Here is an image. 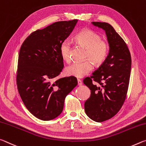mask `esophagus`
Returning a JSON list of instances; mask_svg holds the SVG:
<instances>
[{"instance_id":"34e87169","label":"esophagus","mask_w":146,"mask_h":146,"mask_svg":"<svg viewBox=\"0 0 146 146\" xmlns=\"http://www.w3.org/2000/svg\"><path fill=\"white\" fill-rule=\"evenodd\" d=\"M78 85L79 86H81V85H82V80H80V79H78Z\"/></svg>"}]
</instances>
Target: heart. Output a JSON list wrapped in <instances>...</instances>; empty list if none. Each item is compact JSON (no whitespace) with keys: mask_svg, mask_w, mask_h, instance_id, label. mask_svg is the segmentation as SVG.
Instances as JSON below:
<instances>
[{"mask_svg":"<svg viewBox=\"0 0 146 146\" xmlns=\"http://www.w3.org/2000/svg\"><path fill=\"white\" fill-rule=\"evenodd\" d=\"M74 40L78 44L86 48L85 58L89 59L83 62H74L65 68L67 76L82 78L92 70L94 63L100 65L107 58L109 44L97 33L89 29H83L75 35ZM71 43L67 40L62 42L59 48L61 56L64 61L69 63L71 60Z\"/></svg>","mask_w":146,"mask_h":146,"instance_id":"1","label":"heart"}]
</instances>
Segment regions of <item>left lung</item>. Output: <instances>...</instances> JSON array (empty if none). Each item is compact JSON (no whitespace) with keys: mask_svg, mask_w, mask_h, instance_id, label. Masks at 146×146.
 I'll return each instance as SVG.
<instances>
[{"mask_svg":"<svg viewBox=\"0 0 146 146\" xmlns=\"http://www.w3.org/2000/svg\"><path fill=\"white\" fill-rule=\"evenodd\" d=\"M106 32L109 52L102 65L83 83L90 90L85 102L87 115L97 122L109 120L120 111L129 83L131 57L127 44L114 28L107 23L92 22Z\"/></svg>","mask_w":146,"mask_h":146,"instance_id":"8db88e82","label":"left lung"}]
</instances>
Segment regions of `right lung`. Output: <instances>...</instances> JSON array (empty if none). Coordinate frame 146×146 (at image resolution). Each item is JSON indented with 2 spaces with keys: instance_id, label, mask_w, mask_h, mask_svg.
Here are the masks:
<instances>
[{
  "instance_id": "1",
  "label": "right lung",
  "mask_w": 146,
  "mask_h": 146,
  "mask_svg": "<svg viewBox=\"0 0 146 146\" xmlns=\"http://www.w3.org/2000/svg\"><path fill=\"white\" fill-rule=\"evenodd\" d=\"M77 22L74 19L54 23L32 32L21 45L17 72L18 91L27 109L40 120L58 116L66 96L78 85L74 76L53 82L64 66L60 45Z\"/></svg>"
}]
</instances>
